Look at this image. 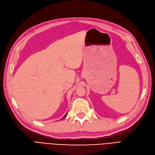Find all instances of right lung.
<instances>
[{"label": "right lung", "instance_id": "add662e5", "mask_svg": "<svg viewBox=\"0 0 155 155\" xmlns=\"http://www.w3.org/2000/svg\"><path fill=\"white\" fill-rule=\"evenodd\" d=\"M66 115H67V114H65V116H64V117H63V119H64V118H65V117H66Z\"/></svg>", "mask_w": 155, "mask_h": 155}]
</instances>
